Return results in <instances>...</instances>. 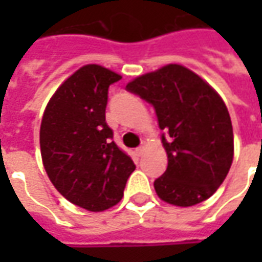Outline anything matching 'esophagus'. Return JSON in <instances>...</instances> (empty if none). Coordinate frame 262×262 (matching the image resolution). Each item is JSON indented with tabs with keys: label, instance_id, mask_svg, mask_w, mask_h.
I'll list each match as a JSON object with an SVG mask.
<instances>
[{
	"label": "esophagus",
	"instance_id": "esophagus-1",
	"mask_svg": "<svg viewBox=\"0 0 262 262\" xmlns=\"http://www.w3.org/2000/svg\"><path fill=\"white\" fill-rule=\"evenodd\" d=\"M144 150H146V148H144V146H140L136 150V153H137V155H138V156H141V155L144 153Z\"/></svg>",
	"mask_w": 262,
	"mask_h": 262
}]
</instances>
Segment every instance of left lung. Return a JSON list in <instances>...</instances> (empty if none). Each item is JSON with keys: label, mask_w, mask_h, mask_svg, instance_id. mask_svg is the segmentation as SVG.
I'll return each mask as SVG.
<instances>
[{"label": "left lung", "mask_w": 262, "mask_h": 262, "mask_svg": "<svg viewBox=\"0 0 262 262\" xmlns=\"http://www.w3.org/2000/svg\"><path fill=\"white\" fill-rule=\"evenodd\" d=\"M151 103L165 131L166 172L155 181L159 198L178 207L213 195L233 160V129L217 92L185 67L169 64L126 84Z\"/></svg>", "instance_id": "1"}]
</instances>
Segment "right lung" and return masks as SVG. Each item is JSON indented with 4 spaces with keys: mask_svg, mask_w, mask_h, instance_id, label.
Segmentation results:
<instances>
[{
    "mask_svg": "<svg viewBox=\"0 0 262 262\" xmlns=\"http://www.w3.org/2000/svg\"><path fill=\"white\" fill-rule=\"evenodd\" d=\"M122 77L89 64L58 87L40 124V153L61 195L89 211H103L124 195L136 165L106 124L107 89Z\"/></svg>",
    "mask_w": 262,
    "mask_h": 262,
    "instance_id": "right-lung-1",
    "label": "right lung"
}]
</instances>
